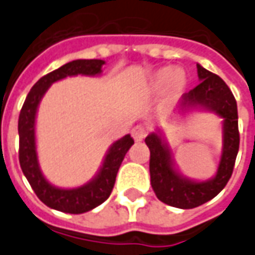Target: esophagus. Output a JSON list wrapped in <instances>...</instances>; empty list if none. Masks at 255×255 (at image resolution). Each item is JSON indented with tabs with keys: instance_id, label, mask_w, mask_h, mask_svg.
Here are the masks:
<instances>
[{
	"instance_id": "obj_1",
	"label": "esophagus",
	"mask_w": 255,
	"mask_h": 255,
	"mask_svg": "<svg viewBox=\"0 0 255 255\" xmlns=\"http://www.w3.org/2000/svg\"><path fill=\"white\" fill-rule=\"evenodd\" d=\"M131 135H132V137L136 142H140V140H143L146 137L147 129L143 126H136V127H133L131 129Z\"/></svg>"
}]
</instances>
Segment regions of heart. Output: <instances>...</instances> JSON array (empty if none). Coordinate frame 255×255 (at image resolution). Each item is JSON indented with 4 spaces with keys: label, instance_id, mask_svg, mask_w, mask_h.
<instances>
[{
    "label": "heart",
    "instance_id": "b5f03b06",
    "mask_svg": "<svg viewBox=\"0 0 255 255\" xmlns=\"http://www.w3.org/2000/svg\"><path fill=\"white\" fill-rule=\"evenodd\" d=\"M186 84H188V80L182 70L162 67L152 74L151 80L147 86V92L150 94H158L162 93L163 90H167V93L170 96L177 97L185 89Z\"/></svg>",
    "mask_w": 255,
    "mask_h": 255
}]
</instances>
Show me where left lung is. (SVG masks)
Masks as SVG:
<instances>
[{"label": "left lung", "instance_id": "obj_1", "mask_svg": "<svg viewBox=\"0 0 255 255\" xmlns=\"http://www.w3.org/2000/svg\"><path fill=\"white\" fill-rule=\"evenodd\" d=\"M200 84L185 93L178 113L209 111L223 119V148L216 174L207 181L190 180L175 169L171 150L159 129L144 139L150 148L151 186L162 203L181 209L196 208L218 196L233 174L239 150L238 108L231 90L220 77L197 63Z\"/></svg>", "mask_w": 255, "mask_h": 255}]
</instances>
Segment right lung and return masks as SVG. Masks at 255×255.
Instances as JSON below:
<instances>
[{
    "instance_id": "1",
    "label": "right lung",
    "mask_w": 255,
    "mask_h": 255,
    "mask_svg": "<svg viewBox=\"0 0 255 255\" xmlns=\"http://www.w3.org/2000/svg\"><path fill=\"white\" fill-rule=\"evenodd\" d=\"M105 60L101 59H77L66 63L59 69L41 77L29 90L18 116V159L24 175L27 177L33 192L52 209L66 214H84L92 211L108 199L116 181L119 167L124 156L133 144V139L128 133L109 147L103 165L93 178L78 188H59L48 182L43 175L37 159L35 123L39 104L51 85L73 75H100Z\"/></svg>"
}]
</instances>
